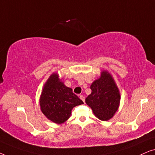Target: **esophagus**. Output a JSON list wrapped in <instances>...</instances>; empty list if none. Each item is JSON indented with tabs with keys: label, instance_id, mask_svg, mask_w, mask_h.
<instances>
[{
	"label": "esophagus",
	"instance_id": "obj_1",
	"mask_svg": "<svg viewBox=\"0 0 155 155\" xmlns=\"http://www.w3.org/2000/svg\"><path fill=\"white\" fill-rule=\"evenodd\" d=\"M80 99H81V100L84 103V101H85V97H84L83 96V95H80Z\"/></svg>",
	"mask_w": 155,
	"mask_h": 155
}]
</instances>
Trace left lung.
<instances>
[{
    "mask_svg": "<svg viewBox=\"0 0 155 155\" xmlns=\"http://www.w3.org/2000/svg\"><path fill=\"white\" fill-rule=\"evenodd\" d=\"M92 92L85 102L99 119L108 120L113 117L120 103V93L111 75L107 71L92 84Z\"/></svg>",
    "mask_w": 155,
    "mask_h": 155,
    "instance_id": "obj_1",
    "label": "left lung"
}]
</instances>
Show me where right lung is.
Segmentation results:
<instances>
[{
	"instance_id": "obj_1",
	"label": "right lung",
	"mask_w": 155,
	"mask_h": 155,
	"mask_svg": "<svg viewBox=\"0 0 155 155\" xmlns=\"http://www.w3.org/2000/svg\"><path fill=\"white\" fill-rule=\"evenodd\" d=\"M39 101L42 113L58 124L68 119L73 107L84 104L71 88L60 81L56 73L52 74L44 84Z\"/></svg>"
}]
</instances>
